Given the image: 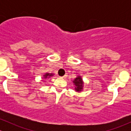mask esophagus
<instances>
[{
	"mask_svg": "<svg viewBox=\"0 0 131 131\" xmlns=\"http://www.w3.org/2000/svg\"><path fill=\"white\" fill-rule=\"evenodd\" d=\"M67 75H64V76L62 77V78H64H64H67Z\"/></svg>",
	"mask_w": 131,
	"mask_h": 131,
	"instance_id": "esophagus-1",
	"label": "esophagus"
}]
</instances>
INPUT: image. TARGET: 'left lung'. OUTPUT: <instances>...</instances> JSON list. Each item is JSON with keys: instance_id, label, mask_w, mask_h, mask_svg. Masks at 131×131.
Returning a JSON list of instances; mask_svg holds the SVG:
<instances>
[{"instance_id": "8db88e82", "label": "left lung", "mask_w": 131, "mask_h": 131, "mask_svg": "<svg viewBox=\"0 0 131 131\" xmlns=\"http://www.w3.org/2000/svg\"><path fill=\"white\" fill-rule=\"evenodd\" d=\"M73 84L75 86V91L77 92H80L82 91L84 89V82L82 78L80 75H77L75 79L73 80Z\"/></svg>"}]
</instances>
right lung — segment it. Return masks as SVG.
Masks as SVG:
<instances>
[{
	"label": "right lung",
	"mask_w": 131,
	"mask_h": 131,
	"mask_svg": "<svg viewBox=\"0 0 131 131\" xmlns=\"http://www.w3.org/2000/svg\"><path fill=\"white\" fill-rule=\"evenodd\" d=\"M53 75H54V74L52 73H46L43 75V78L44 79H49V78H51V77H52Z\"/></svg>",
	"instance_id": "right-lung-1"
}]
</instances>
